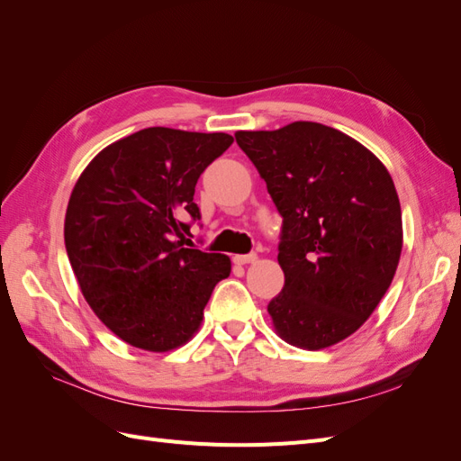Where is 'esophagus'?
Instances as JSON below:
<instances>
[{"instance_id": "1", "label": "esophagus", "mask_w": 461, "mask_h": 461, "mask_svg": "<svg viewBox=\"0 0 461 461\" xmlns=\"http://www.w3.org/2000/svg\"><path fill=\"white\" fill-rule=\"evenodd\" d=\"M236 265H246V263H254L258 259L256 254H240V256H234L232 258Z\"/></svg>"}]
</instances>
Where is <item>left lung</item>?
Wrapping results in <instances>:
<instances>
[{"label":"left lung","mask_w":461,"mask_h":461,"mask_svg":"<svg viewBox=\"0 0 461 461\" xmlns=\"http://www.w3.org/2000/svg\"><path fill=\"white\" fill-rule=\"evenodd\" d=\"M234 136L283 217L285 286L267 305L278 337L305 350L348 339L379 305L400 261L393 176L366 146L319 122Z\"/></svg>","instance_id":"left-lung-1"}]
</instances>
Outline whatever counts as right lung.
<instances>
[{"instance_id": "add662e5", "label": "right lung", "mask_w": 461, "mask_h": 461, "mask_svg": "<svg viewBox=\"0 0 461 461\" xmlns=\"http://www.w3.org/2000/svg\"><path fill=\"white\" fill-rule=\"evenodd\" d=\"M234 138L149 127L102 149L77 180L65 248L82 294L121 340L169 352L198 330L230 259L188 248L200 175Z\"/></svg>"}]
</instances>
